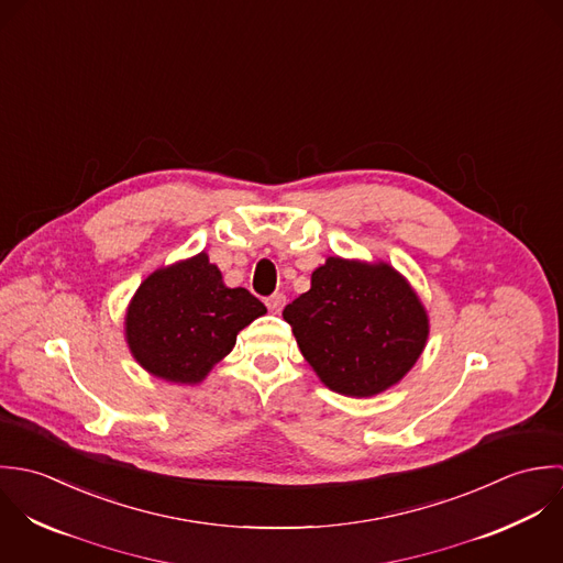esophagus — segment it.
Masks as SVG:
<instances>
[{
  "instance_id": "esophagus-1",
  "label": "esophagus",
  "mask_w": 563,
  "mask_h": 563,
  "mask_svg": "<svg viewBox=\"0 0 563 563\" xmlns=\"http://www.w3.org/2000/svg\"><path fill=\"white\" fill-rule=\"evenodd\" d=\"M285 302H287L285 294H272V296L265 300V305H267V309H269L272 313H280L283 307H285Z\"/></svg>"
}]
</instances>
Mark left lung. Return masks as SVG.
Segmentation results:
<instances>
[{"label":"left lung","instance_id":"obj_1","mask_svg":"<svg viewBox=\"0 0 563 563\" xmlns=\"http://www.w3.org/2000/svg\"><path fill=\"white\" fill-rule=\"evenodd\" d=\"M283 318L322 383L356 398L398 383L429 338L424 307L398 272L339 256L313 272Z\"/></svg>","mask_w":563,"mask_h":563}]
</instances>
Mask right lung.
Listing matches in <instances>:
<instances>
[{"label": "right lung", "instance_id": "right-lung-1", "mask_svg": "<svg viewBox=\"0 0 563 563\" xmlns=\"http://www.w3.org/2000/svg\"><path fill=\"white\" fill-rule=\"evenodd\" d=\"M267 313L247 289H228L222 274L198 256L143 280L125 316L134 358L154 376L198 383L232 350L236 333Z\"/></svg>", "mask_w": 563, "mask_h": 563}]
</instances>
